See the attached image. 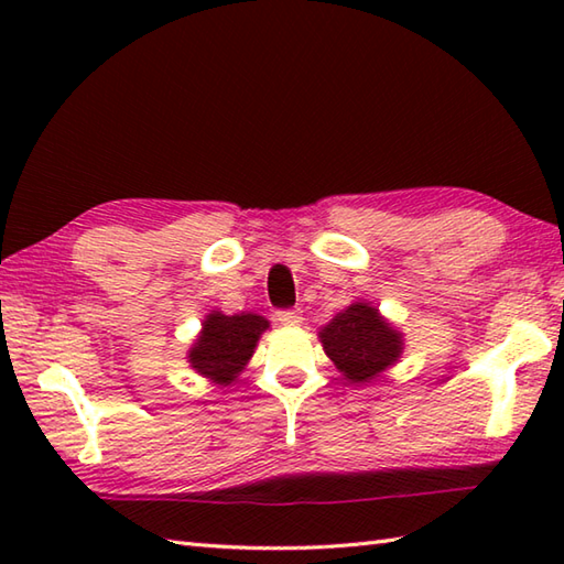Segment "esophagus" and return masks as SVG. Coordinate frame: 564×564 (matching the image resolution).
Returning <instances> with one entry per match:
<instances>
[{"label": "esophagus", "instance_id": "esophagus-1", "mask_svg": "<svg viewBox=\"0 0 564 564\" xmlns=\"http://www.w3.org/2000/svg\"><path fill=\"white\" fill-rule=\"evenodd\" d=\"M275 319L281 322V325H285V327H293V325H297V322H301L303 317H301V310H279V313H275Z\"/></svg>", "mask_w": 564, "mask_h": 564}]
</instances>
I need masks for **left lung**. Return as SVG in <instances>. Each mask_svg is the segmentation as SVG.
<instances>
[{
	"label": "left lung",
	"instance_id": "obj_1",
	"mask_svg": "<svg viewBox=\"0 0 564 564\" xmlns=\"http://www.w3.org/2000/svg\"><path fill=\"white\" fill-rule=\"evenodd\" d=\"M322 346L344 380L368 382L400 358L402 337L376 307L354 303L319 332Z\"/></svg>",
	"mask_w": 564,
	"mask_h": 564
}]
</instances>
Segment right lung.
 <instances>
[{
	"mask_svg": "<svg viewBox=\"0 0 564 564\" xmlns=\"http://www.w3.org/2000/svg\"><path fill=\"white\" fill-rule=\"evenodd\" d=\"M269 322L259 315H223L213 313L203 322V332L188 354V361L200 376L227 386L245 368L261 332Z\"/></svg>",
	"mask_w": 564,
	"mask_h": 564,
	"instance_id": "right-lung-1",
	"label": "right lung"
}]
</instances>
